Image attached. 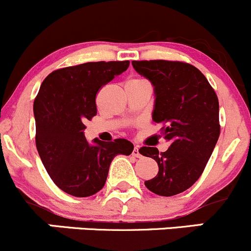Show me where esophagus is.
Wrapping results in <instances>:
<instances>
[{"mask_svg":"<svg viewBox=\"0 0 251 251\" xmlns=\"http://www.w3.org/2000/svg\"><path fill=\"white\" fill-rule=\"evenodd\" d=\"M133 156L134 157H141V153H140V151H139V146H135V148H134Z\"/></svg>","mask_w":251,"mask_h":251,"instance_id":"34e87169","label":"esophagus"}]
</instances>
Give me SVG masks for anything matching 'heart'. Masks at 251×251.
<instances>
[{"label":"heart","mask_w":251,"mask_h":251,"mask_svg":"<svg viewBox=\"0 0 251 251\" xmlns=\"http://www.w3.org/2000/svg\"><path fill=\"white\" fill-rule=\"evenodd\" d=\"M131 80H143V79H131Z\"/></svg>","instance_id":"heart-1"}]
</instances>
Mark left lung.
<instances>
[{"mask_svg":"<svg viewBox=\"0 0 251 251\" xmlns=\"http://www.w3.org/2000/svg\"><path fill=\"white\" fill-rule=\"evenodd\" d=\"M134 69L153 86L152 121L162 126L171 145L165 152L143 146L141 155L157 162L158 172L146 180L149 190L172 197L192 187L209 161L220 136L218 99L194 66L173 61H133Z\"/></svg>","mask_w":251,"mask_h":251,"instance_id":"obj_1","label":"left lung"}]
</instances>
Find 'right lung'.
<instances>
[{
	"label": "right lung",
	"mask_w": 251,
	"mask_h": 251,
	"mask_svg": "<svg viewBox=\"0 0 251 251\" xmlns=\"http://www.w3.org/2000/svg\"><path fill=\"white\" fill-rule=\"evenodd\" d=\"M129 61L88 62L52 72L34 101L36 149L54 184L69 195L85 198L105 185L117 155H130L126 139L89 143L84 123L96 115V94L126 71Z\"/></svg>",
	"instance_id": "right-lung-1"
}]
</instances>
